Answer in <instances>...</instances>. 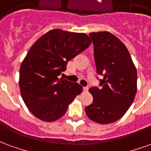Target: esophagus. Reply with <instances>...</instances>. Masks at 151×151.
I'll use <instances>...</instances> for the list:
<instances>
[{
	"label": "esophagus",
	"instance_id": "1",
	"mask_svg": "<svg viewBox=\"0 0 151 151\" xmlns=\"http://www.w3.org/2000/svg\"><path fill=\"white\" fill-rule=\"evenodd\" d=\"M88 90L89 88L87 87V86H84V87H83V91L84 92H87L88 91Z\"/></svg>",
	"mask_w": 151,
	"mask_h": 151
}]
</instances>
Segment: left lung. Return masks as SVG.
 <instances>
[{
  "label": "left lung",
  "mask_w": 151,
  "mask_h": 151,
  "mask_svg": "<svg viewBox=\"0 0 151 151\" xmlns=\"http://www.w3.org/2000/svg\"><path fill=\"white\" fill-rule=\"evenodd\" d=\"M97 73L104 76L101 88L89 90L93 102L85 108L87 116L104 124L116 121L133 104L137 73L125 45L108 31L91 32Z\"/></svg>",
  "instance_id": "1"
}]
</instances>
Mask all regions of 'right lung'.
I'll return each instance as SVG.
<instances>
[{
  "label": "right lung",
  "instance_id": "right-lung-1",
  "mask_svg": "<svg viewBox=\"0 0 151 151\" xmlns=\"http://www.w3.org/2000/svg\"><path fill=\"white\" fill-rule=\"evenodd\" d=\"M91 43L85 33L54 29L31 46L20 67L19 87L25 104L35 116L46 122L58 120L82 93L78 83L58 76L65 70L68 61Z\"/></svg>",
  "mask_w": 151,
  "mask_h": 151
}]
</instances>
